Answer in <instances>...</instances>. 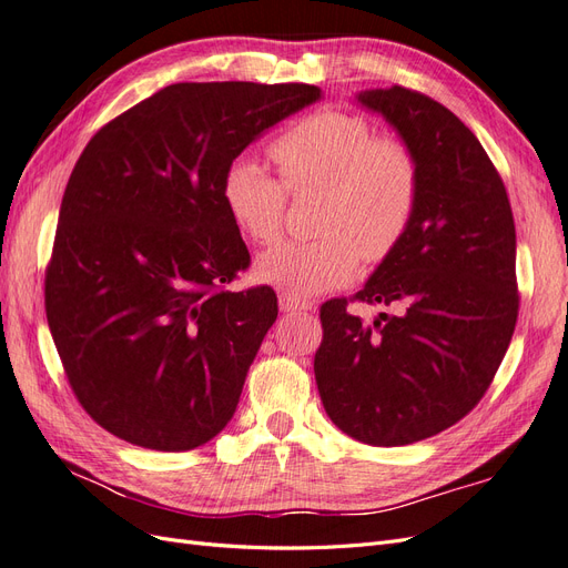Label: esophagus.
I'll return each mask as SVG.
<instances>
[{"label": "esophagus", "instance_id": "1", "mask_svg": "<svg viewBox=\"0 0 568 568\" xmlns=\"http://www.w3.org/2000/svg\"><path fill=\"white\" fill-rule=\"evenodd\" d=\"M280 307L284 313H303V311H313V305L307 303V301H301V298H296V296H291V294H282L280 296Z\"/></svg>", "mask_w": 568, "mask_h": 568}]
</instances>
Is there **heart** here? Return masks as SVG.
I'll list each match as a JSON object with an SVG mask.
<instances>
[{"mask_svg":"<svg viewBox=\"0 0 568 568\" xmlns=\"http://www.w3.org/2000/svg\"><path fill=\"white\" fill-rule=\"evenodd\" d=\"M282 180L248 156L230 163L220 194L234 225L253 244L282 236L286 192L324 189L313 242H291L257 261V280L296 298L348 284L359 265L379 263L400 244L419 201V165L393 136H374L365 118L317 111L272 144Z\"/></svg>","mask_w":568,"mask_h":568,"instance_id":"1","label":"heart"}]
</instances>
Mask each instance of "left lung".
Segmentation results:
<instances>
[{"label": "left lung", "instance_id": "8db88e82", "mask_svg": "<svg viewBox=\"0 0 568 568\" xmlns=\"http://www.w3.org/2000/svg\"><path fill=\"white\" fill-rule=\"evenodd\" d=\"M357 101L415 153L419 201L353 296L395 313L363 324L346 298L326 301L315 382L343 434L393 448L445 432L484 398L519 315L517 232L503 178L453 111L400 84Z\"/></svg>", "mask_w": 568, "mask_h": 568}]
</instances>
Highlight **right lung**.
I'll list each match as a JSON object with an SVG mask.
<instances>
[{
    "mask_svg": "<svg viewBox=\"0 0 568 568\" xmlns=\"http://www.w3.org/2000/svg\"><path fill=\"white\" fill-rule=\"evenodd\" d=\"M320 97L298 82L168 84L80 153L44 307L68 384L109 434L180 453L232 419L277 294L225 288L251 255L222 178L265 130Z\"/></svg>",
    "mask_w": 568,
    "mask_h": 568,
    "instance_id": "obj_1",
    "label": "right lung"
}]
</instances>
